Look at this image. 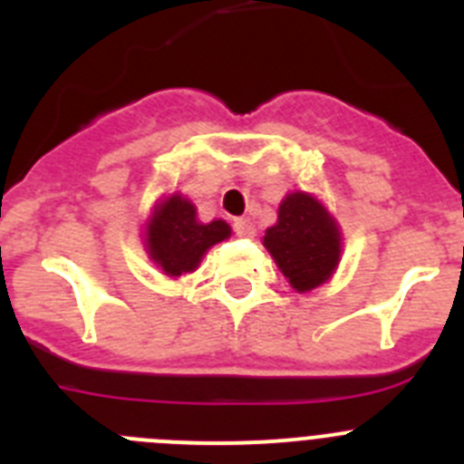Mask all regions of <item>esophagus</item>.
Here are the masks:
<instances>
[{"mask_svg": "<svg viewBox=\"0 0 464 464\" xmlns=\"http://www.w3.org/2000/svg\"><path fill=\"white\" fill-rule=\"evenodd\" d=\"M232 227H235L237 237H256V225L251 218H237Z\"/></svg>", "mask_w": 464, "mask_h": 464, "instance_id": "obj_1", "label": "esophagus"}]
</instances>
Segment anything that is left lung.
<instances>
[{"mask_svg": "<svg viewBox=\"0 0 464 464\" xmlns=\"http://www.w3.org/2000/svg\"><path fill=\"white\" fill-rule=\"evenodd\" d=\"M265 246L290 285L306 293L334 272L342 237L321 202L306 192H293L278 207V223L265 232Z\"/></svg>", "mask_w": 464, "mask_h": 464, "instance_id": "left-lung-1", "label": "left lung"}]
</instances>
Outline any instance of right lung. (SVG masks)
<instances>
[{"label":"right lung","mask_w":464,"mask_h":464,"mask_svg":"<svg viewBox=\"0 0 464 464\" xmlns=\"http://www.w3.org/2000/svg\"><path fill=\"white\" fill-rule=\"evenodd\" d=\"M229 232L232 229L225 220L199 223L195 207L186 197L171 195L155 208L146 227V248L150 260L167 276H181L197 269L204 253L213 244L227 239Z\"/></svg>","instance_id":"right-lung-1"}]
</instances>
